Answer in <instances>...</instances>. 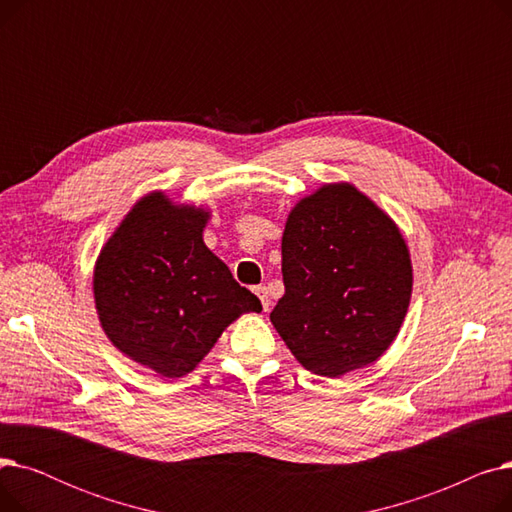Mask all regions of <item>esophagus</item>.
I'll return each mask as SVG.
<instances>
[{
  "label": "esophagus",
  "mask_w": 512,
  "mask_h": 512,
  "mask_svg": "<svg viewBox=\"0 0 512 512\" xmlns=\"http://www.w3.org/2000/svg\"><path fill=\"white\" fill-rule=\"evenodd\" d=\"M255 294H257L259 301H261V307H263V311L270 309L272 301H270V292H267V288H265V286H257V288H255Z\"/></svg>",
  "instance_id": "34e87169"
}]
</instances>
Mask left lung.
I'll use <instances>...</instances> for the list:
<instances>
[{"label":"left lung","instance_id":"left-lung-1","mask_svg":"<svg viewBox=\"0 0 512 512\" xmlns=\"http://www.w3.org/2000/svg\"><path fill=\"white\" fill-rule=\"evenodd\" d=\"M282 278L272 324L299 363L326 378L384 355L413 286L405 238L351 184H326L290 211Z\"/></svg>","mask_w":512,"mask_h":512}]
</instances>
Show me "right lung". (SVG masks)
<instances>
[{
	"instance_id": "add662e5",
	"label": "right lung",
	"mask_w": 512,
	"mask_h": 512,
	"mask_svg": "<svg viewBox=\"0 0 512 512\" xmlns=\"http://www.w3.org/2000/svg\"><path fill=\"white\" fill-rule=\"evenodd\" d=\"M207 211L141 199L103 247L95 267L101 326L120 351L164 378H182L228 324L261 311L203 242Z\"/></svg>"
}]
</instances>
